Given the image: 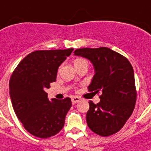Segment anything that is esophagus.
Listing matches in <instances>:
<instances>
[{
	"mask_svg": "<svg viewBox=\"0 0 151 151\" xmlns=\"http://www.w3.org/2000/svg\"><path fill=\"white\" fill-rule=\"evenodd\" d=\"M80 100H81V99L78 96L72 97V103H73V104H76V103H77L78 102H79Z\"/></svg>",
	"mask_w": 151,
	"mask_h": 151,
	"instance_id": "obj_1",
	"label": "esophagus"
}]
</instances>
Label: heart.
Listing matches in <instances>:
<instances>
[{
    "label": "heart",
    "instance_id": "b5f03b06",
    "mask_svg": "<svg viewBox=\"0 0 151 151\" xmlns=\"http://www.w3.org/2000/svg\"><path fill=\"white\" fill-rule=\"evenodd\" d=\"M84 62H87V61L83 58H78L75 60V65L81 64V63H84Z\"/></svg>",
    "mask_w": 151,
    "mask_h": 151
}]
</instances>
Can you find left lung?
I'll use <instances>...</instances> for the list:
<instances>
[{"instance_id": "left-lung-1", "label": "left lung", "mask_w": 151, "mask_h": 151, "mask_svg": "<svg viewBox=\"0 0 151 151\" xmlns=\"http://www.w3.org/2000/svg\"><path fill=\"white\" fill-rule=\"evenodd\" d=\"M74 52L93 63L96 73L88 90L101 93L99 103L89 102L88 127L102 137L117 133L132 115L137 100L134 69L130 62L106 47L78 48Z\"/></svg>"}]
</instances>
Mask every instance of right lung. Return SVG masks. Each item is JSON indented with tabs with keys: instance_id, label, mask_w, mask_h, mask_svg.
Wrapping results in <instances>:
<instances>
[{
	"instance_id": "right-lung-1",
	"label": "right lung",
	"mask_w": 151,
	"mask_h": 151,
	"mask_svg": "<svg viewBox=\"0 0 151 151\" xmlns=\"http://www.w3.org/2000/svg\"><path fill=\"white\" fill-rule=\"evenodd\" d=\"M73 51L38 50L17 65L9 82L10 96L17 117L35 137L48 138L63 128L72 106L70 98L48 100L46 89L55 82L57 71Z\"/></svg>"
}]
</instances>
